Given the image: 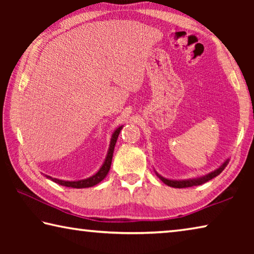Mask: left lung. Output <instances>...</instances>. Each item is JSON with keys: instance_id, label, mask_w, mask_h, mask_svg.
<instances>
[{"instance_id": "obj_1", "label": "left lung", "mask_w": 254, "mask_h": 254, "mask_svg": "<svg viewBox=\"0 0 254 254\" xmlns=\"http://www.w3.org/2000/svg\"><path fill=\"white\" fill-rule=\"evenodd\" d=\"M230 159H226V160L224 161V163L220 167V168H217L216 170L212 171V173H209L207 175L205 176H201V177L199 178H192V179H185V180H170V179H167L165 177H162V176L159 175L158 173L157 176L159 178H160L163 183H165L166 185H168V186L170 187H174V188H186V187H192V186H198V185H201V184H205L207 183L208 180L213 179L216 177V176L220 175L223 170H224L225 167L227 166V163H229Z\"/></svg>"}]
</instances>
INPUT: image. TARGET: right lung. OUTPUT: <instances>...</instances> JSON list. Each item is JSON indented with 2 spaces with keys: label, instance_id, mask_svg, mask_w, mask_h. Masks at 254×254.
I'll return each mask as SVG.
<instances>
[{
  "label": "right lung",
  "instance_id": "add662e5",
  "mask_svg": "<svg viewBox=\"0 0 254 254\" xmlns=\"http://www.w3.org/2000/svg\"><path fill=\"white\" fill-rule=\"evenodd\" d=\"M123 126L119 127L117 130L114 131L113 134H112L111 137V142H110V148L109 151H107V156L105 158V161L103 163L100 170L97 171L95 175H93L92 177L86 178V179H81V180H75V182H68V180H60L57 178H53L50 176H47L46 177L53 180L56 184L62 185V186H66V187H71V188H87V187H93L97 185L98 183H101L103 179L106 177V175L109 174L110 168H111V163H112V158H113V152H114V147L115 143H117V140L119 137L120 132H121Z\"/></svg>",
  "mask_w": 254,
  "mask_h": 254
}]
</instances>
